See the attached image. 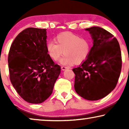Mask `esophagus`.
Segmentation results:
<instances>
[{
	"instance_id": "34e87169",
	"label": "esophagus",
	"mask_w": 129,
	"mask_h": 129,
	"mask_svg": "<svg viewBox=\"0 0 129 129\" xmlns=\"http://www.w3.org/2000/svg\"><path fill=\"white\" fill-rule=\"evenodd\" d=\"M61 70L64 71V70H66L67 69H68V68H67L66 66H61Z\"/></svg>"
}]
</instances>
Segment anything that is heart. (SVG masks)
Returning a JSON list of instances; mask_svg holds the SVG:
<instances>
[{
    "label": "heart",
    "mask_w": 129,
    "mask_h": 129,
    "mask_svg": "<svg viewBox=\"0 0 129 129\" xmlns=\"http://www.w3.org/2000/svg\"><path fill=\"white\" fill-rule=\"evenodd\" d=\"M55 42L50 41L46 44V50L50 57L56 61L64 53V56L60 59L64 65L80 64L89 57L91 43L87 39L70 31H65L57 35Z\"/></svg>",
    "instance_id": "obj_1"
}]
</instances>
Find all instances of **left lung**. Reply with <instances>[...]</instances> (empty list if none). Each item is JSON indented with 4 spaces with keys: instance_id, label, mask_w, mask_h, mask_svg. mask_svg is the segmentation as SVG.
Listing matches in <instances>:
<instances>
[{
    "instance_id": "obj_1",
    "label": "left lung",
    "mask_w": 129,
    "mask_h": 129,
    "mask_svg": "<svg viewBox=\"0 0 129 129\" xmlns=\"http://www.w3.org/2000/svg\"><path fill=\"white\" fill-rule=\"evenodd\" d=\"M93 40L89 57L77 68L75 91L88 100H98L108 95L117 85L120 75L121 54L117 39L103 28L86 29Z\"/></svg>"
}]
</instances>
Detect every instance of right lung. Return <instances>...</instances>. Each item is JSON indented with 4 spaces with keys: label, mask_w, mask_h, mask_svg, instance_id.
Returning <instances> with one entry per match:
<instances>
[{
    "label": "right lung",
    "mask_w": 129,
    "mask_h": 129,
    "mask_svg": "<svg viewBox=\"0 0 129 129\" xmlns=\"http://www.w3.org/2000/svg\"><path fill=\"white\" fill-rule=\"evenodd\" d=\"M46 29L29 27L19 33L8 55L10 80L17 93L30 103L45 101L60 73L46 50Z\"/></svg>",
    "instance_id": "obj_1"
}]
</instances>
